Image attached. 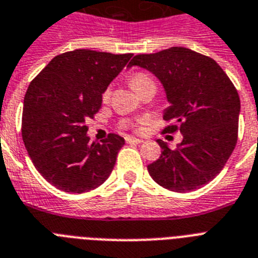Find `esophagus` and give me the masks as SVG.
I'll return each instance as SVG.
<instances>
[{"mask_svg":"<svg viewBox=\"0 0 258 258\" xmlns=\"http://www.w3.org/2000/svg\"><path fill=\"white\" fill-rule=\"evenodd\" d=\"M125 142H127V143H130V144L143 143V140L138 139V138H133V136H127V138H125Z\"/></svg>","mask_w":258,"mask_h":258,"instance_id":"34e87169","label":"esophagus"}]
</instances>
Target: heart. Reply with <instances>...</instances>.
<instances>
[{
	"mask_svg": "<svg viewBox=\"0 0 258 258\" xmlns=\"http://www.w3.org/2000/svg\"><path fill=\"white\" fill-rule=\"evenodd\" d=\"M152 82L154 81H152V78H151L148 74H146V73H138V74L133 75V78H131V86H133L136 91H139L143 86L148 85V83H152ZM110 95L111 89L107 87V89L103 91V94H102V99H103V102H107V100L110 99ZM120 125H122L123 128H133L134 127L133 122L128 120V119H123L122 122H120Z\"/></svg>",
	"mask_w": 258,
	"mask_h": 258,
	"instance_id": "b5f03b06",
	"label": "heart"
}]
</instances>
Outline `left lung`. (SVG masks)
<instances>
[{
  "instance_id": "obj_1",
  "label": "left lung",
  "mask_w": 258,
  "mask_h": 258,
  "mask_svg": "<svg viewBox=\"0 0 258 258\" xmlns=\"http://www.w3.org/2000/svg\"><path fill=\"white\" fill-rule=\"evenodd\" d=\"M155 74L171 103L163 133L180 131L175 150L158 140L162 155L147 167L151 177L173 192H189L215 179L233 152L238 135L240 96L216 60L187 47L138 54L130 62Z\"/></svg>"
}]
</instances>
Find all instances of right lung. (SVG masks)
Listing matches in <instances>:
<instances>
[{"label": "right lung", "instance_id": "obj_1", "mask_svg": "<svg viewBox=\"0 0 258 258\" xmlns=\"http://www.w3.org/2000/svg\"><path fill=\"white\" fill-rule=\"evenodd\" d=\"M131 56L73 50L54 56L30 82L24 99L22 139L37 171L58 189L83 194L110 176L124 139L108 134L102 143H90L87 122Z\"/></svg>", "mask_w": 258, "mask_h": 258}]
</instances>
